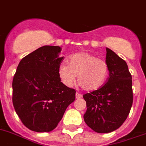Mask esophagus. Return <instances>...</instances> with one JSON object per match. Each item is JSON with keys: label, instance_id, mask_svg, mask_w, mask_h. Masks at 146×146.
Instances as JSON below:
<instances>
[{"label": "esophagus", "instance_id": "esophagus-1", "mask_svg": "<svg viewBox=\"0 0 146 146\" xmlns=\"http://www.w3.org/2000/svg\"><path fill=\"white\" fill-rule=\"evenodd\" d=\"M75 97H76V98H77V99H80V98H82V94L77 92V93H76V94H75Z\"/></svg>", "mask_w": 146, "mask_h": 146}]
</instances>
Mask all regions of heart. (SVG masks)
<instances>
[{"mask_svg": "<svg viewBox=\"0 0 146 146\" xmlns=\"http://www.w3.org/2000/svg\"><path fill=\"white\" fill-rule=\"evenodd\" d=\"M68 65L62 64L58 68V76L67 87H72L78 76V83L88 92L101 88L107 81L109 74V65L88 52H78L68 58Z\"/></svg>", "mask_w": 146, "mask_h": 146, "instance_id": "heart-1", "label": "heart"}]
</instances>
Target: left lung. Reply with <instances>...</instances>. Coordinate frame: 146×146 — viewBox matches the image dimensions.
I'll return each mask as SVG.
<instances>
[{"label": "left lung", "mask_w": 146, "mask_h": 146, "mask_svg": "<svg viewBox=\"0 0 146 146\" xmlns=\"http://www.w3.org/2000/svg\"><path fill=\"white\" fill-rule=\"evenodd\" d=\"M109 77L104 86L83 95L87 110L83 116L88 127L98 133H109L123 125L133 103L132 78L126 62L106 48Z\"/></svg>", "instance_id": "left-lung-1"}]
</instances>
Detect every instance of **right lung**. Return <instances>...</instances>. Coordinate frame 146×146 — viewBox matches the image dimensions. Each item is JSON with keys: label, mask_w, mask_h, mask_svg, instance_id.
I'll list each match as a JSON object with an SVG mask.
<instances>
[{"label": "right lung", "mask_w": 146, "mask_h": 146, "mask_svg": "<svg viewBox=\"0 0 146 146\" xmlns=\"http://www.w3.org/2000/svg\"><path fill=\"white\" fill-rule=\"evenodd\" d=\"M61 48L44 46L21 60L12 81V103L23 125L36 132L54 129L76 91L63 85L58 68Z\"/></svg>", "instance_id": "1"}]
</instances>
